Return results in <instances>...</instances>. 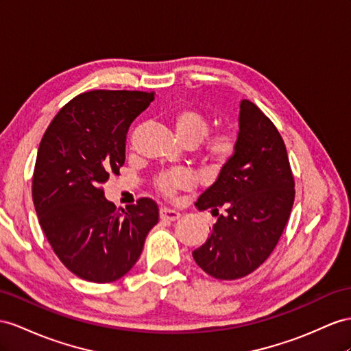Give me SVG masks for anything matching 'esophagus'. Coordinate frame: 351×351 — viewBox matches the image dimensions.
I'll return each instance as SVG.
<instances>
[{"label": "esophagus", "instance_id": "esophagus-1", "mask_svg": "<svg viewBox=\"0 0 351 351\" xmlns=\"http://www.w3.org/2000/svg\"><path fill=\"white\" fill-rule=\"evenodd\" d=\"M179 217H181V213L176 212V210L167 209V208H161V209H160V219H161V221L172 222V221H176Z\"/></svg>", "mask_w": 351, "mask_h": 351}]
</instances>
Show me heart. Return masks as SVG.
I'll return each instance as SVG.
<instances>
[{
	"mask_svg": "<svg viewBox=\"0 0 351 351\" xmlns=\"http://www.w3.org/2000/svg\"><path fill=\"white\" fill-rule=\"evenodd\" d=\"M172 124L184 145L194 147L199 141V158L208 169H221L234 158L239 148V138L234 130L222 129L213 133L209 132L210 121L203 112L194 108H182L172 115ZM193 182L191 176L172 170V172L161 173L156 178V190L165 197H173L179 190L190 186Z\"/></svg>",
	"mask_w": 351,
	"mask_h": 351,
	"instance_id": "1",
	"label": "heart"
}]
</instances>
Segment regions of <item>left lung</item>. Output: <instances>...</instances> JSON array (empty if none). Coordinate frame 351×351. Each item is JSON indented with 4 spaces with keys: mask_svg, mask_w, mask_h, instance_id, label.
<instances>
[{
    "mask_svg": "<svg viewBox=\"0 0 351 351\" xmlns=\"http://www.w3.org/2000/svg\"><path fill=\"white\" fill-rule=\"evenodd\" d=\"M234 158L195 202L218 217L204 245L193 252L204 273L219 280L241 278L265 263L286 227L295 181L283 138L274 123L243 99Z\"/></svg>",
    "mask_w": 351,
    "mask_h": 351,
    "instance_id": "left-lung-1",
    "label": "left lung"
}]
</instances>
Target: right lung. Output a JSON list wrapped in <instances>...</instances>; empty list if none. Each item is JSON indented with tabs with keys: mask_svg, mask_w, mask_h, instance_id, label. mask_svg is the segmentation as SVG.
<instances>
[{
	"mask_svg": "<svg viewBox=\"0 0 351 351\" xmlns=\"http://www.w3.org/2000/svg\"><path fill=\"white\" fill-rule=\"evenodd\" d=\"M154 92L90 90L56 114L40 142L32 200L53 252L87 282L111 283L136 264L158 206L142 197L128 209L105 199L102 184L119 175L125 134Z\"/></svg>",
	"mask_w": 351,
	"mask_h": 351,
	"instance_id": "1",
	"label": "right lung"
}]
</instances>
